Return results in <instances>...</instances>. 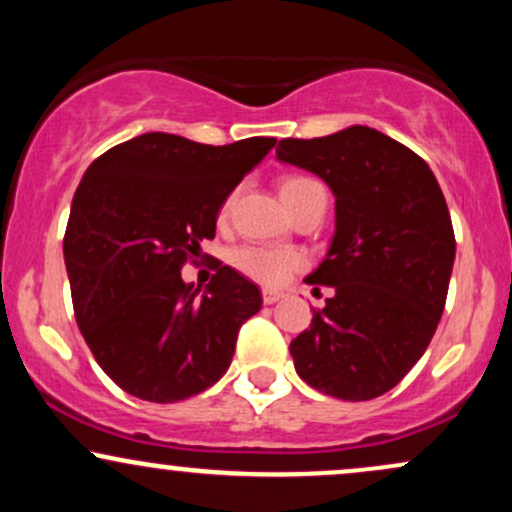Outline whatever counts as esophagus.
<instances>
[{"instance_id":"34e87169","label":"esophagus","mask_w":512,"mask_h":512,"mask_svg":"<svg viewBox=\"0 0 512 512\" xmlns=\"http://www.w3.org/2000/svg\"><path fill=\"white\" fill-rule=\"evenodd\" d=\"M281 298H284V293H281V291H276V289H262V301L267 303V305L281 301Z\"/></svg>"}]
</instances>
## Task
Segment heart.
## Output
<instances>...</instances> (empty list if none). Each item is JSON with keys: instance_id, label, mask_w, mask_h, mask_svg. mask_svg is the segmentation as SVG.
Returning a JSON list of instances; mask_svg holds the SVG:
<instances>
[{"instance_id": "b5f03b06", "label": "heart", "mask_w": 512, "mask_h": 512, "mask_svg": "<svg viewBox=\"0 0 512 512\" xmlns=\"http://www.w3.org/2000/svg\"><path fill=\"white\" fill-rule=\"evenodd\" d=\"M317 185H320V182L308 178V175H286V178L281 180L279 192L286 207L291 209L305 192L313 190ZM231 262L240 274L250 276L252 281H260V284L267 286L281 284V281L289 279L291 272H296V269L301 267L298 252L286 248H267V245H243V248L233 252Z\"/></svg>"}]
</instances>
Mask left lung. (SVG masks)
<instances>
[{"instance_id":"obj_1","label":"left lung","mask_w":512,"mask_h":512,"mask_svg":"<svg viewBox=\"0 0 512 512\" xmlns=\"http://www.w3.org/2000/svg\"><path fill=\"white\" fill-rule=\"evenodd\" d=\"M276 156L320 175L337 197L330 252L305 279L334 296L289 346L296 373L346 402L385 395L424 356L448 298L455 231L436 175L361 125L281 139Z\"/></svg>"}]
</instances>
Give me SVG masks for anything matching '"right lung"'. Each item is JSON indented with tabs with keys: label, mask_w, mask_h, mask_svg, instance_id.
<instances>
[{
	"label": "right lung",
	"mask_w": 512,
	"mask_h": 512,
	"mask_svg": "<svg viewBox=\"0 0 512 512\" xmlns=\"http://www.w3.org/2000/svg\"><path fill=\"white\" fill-rule=\"evenodd\" d=\"M274 137L226 146L149 132L98 156L76 187L64 264L76 325L105 373L146 402L199 395L231 366L243 322L262 308L252 281L216 260L207 291L185 284L216 236L221 204Z\"/></svg>",
	"instance_id": "obj_1"
}]
</instances>
